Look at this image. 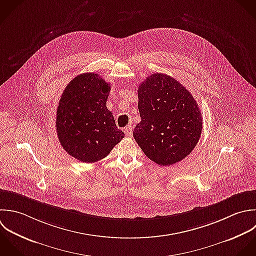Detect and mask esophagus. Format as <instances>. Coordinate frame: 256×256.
Returning a JSON list of instances; mask_svg holds the SVG:
<instances>
[{
  "label": "esophagus",
  "instance_id": "obj_1",
  "mask_svg": "<svg viewBox=\"0 0 256 256\" xmlns=\"http://www.w3.org/2000/svg\"><path fill=\"white\" fill-rule=\"evenodd\" d=\"M124 134L128 136H132V126H128L124 128Z\"/></svg>",
  "mask_w": 256,
  "mask_h": 256
}]
</instances>
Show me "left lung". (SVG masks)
I'll use <instances>...</instances> for the list:
<instances>
[{
  "label": "left lung",
  "instance_id": "obj_1",
  "mask_svg": "<svg viewBox=\"0 0 256 256\" xmlns=\"http://www.w3.org/2000/svg\"><path fill=\"white\" fill-rule=\"evenodd\" d=\"M140 122L134 138L154 162L168 166L188 156L198 142L202 116L192 94L176 78L152 74L138 88Z\"/></svg>",
  "mask_w": 256,
  "mask_h": 256
}]
</instances>
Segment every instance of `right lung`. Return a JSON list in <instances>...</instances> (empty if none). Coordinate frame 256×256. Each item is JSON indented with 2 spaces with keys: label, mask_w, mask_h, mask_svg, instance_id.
Segmentation results:
<instances>
[{
  "label": "right lung",
  "mask_w": 256,
  "mask_h": 256,
  "mask_svg": "<svg viewBox=\"0 0 256 256\" xmlns=\"http://www.w3.org/2000/svg\"><path fill=\"white\" fill-rule=\"evenodd\" d=\"M110 84L94 72L76 76L66 86L58 108L56 128L64 150L82 162L104 158L124 134L106 108Z\"/></svg>",
  "instance_id": "obj_1"
}]
</instances>
